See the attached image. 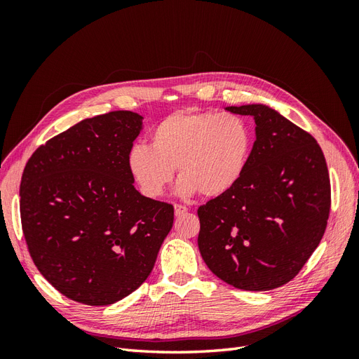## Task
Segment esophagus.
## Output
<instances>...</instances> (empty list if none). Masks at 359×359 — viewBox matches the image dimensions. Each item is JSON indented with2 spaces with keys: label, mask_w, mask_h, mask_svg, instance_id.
<instances>
[{
  "label": "esophagus",
  "mask_w": 359,
  "mask_h": 359,
  "mask_svg": "<svg viewBox=\"0 0 359 359\" xmlns=\"http://www.w3.org/2000/svg\"><path fill=\"white\" fill-rule=\"evenodd\" d=\"M187 206L186 205H181V203H175V215H182V214H186L187 212Z\"/></svg>",
  "instance_id": "esophagus-1"
}]
</instances>
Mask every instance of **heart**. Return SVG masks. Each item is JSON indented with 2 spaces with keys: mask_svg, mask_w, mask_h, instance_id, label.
I'll list each match as a JSON object with an SVG mask.
<instances>
[{
  "mask_svg": "<svg viewBox=\"0 0 359 359\" xmlns=\"http://www.w3.org/2000/svg\"><path fill=\"white\" fill-rule=\"evenodd\" d=\"M248 123L235 114L178 111L154 127L151 147L128 151V172L139 190L158 198L178 168V191L219 196L241 178L252 149Z\"/></svg>",
  "mask_w": 359,
  "mask_h": 359,
  "instance_id": "1",
  "label": "heart"
}]
</instances>
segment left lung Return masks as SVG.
I'll list each match as a JSON object with an SVG mask.
<instances>
[{"label":"left lung","instance_id":"obj_1","mask_svg":"<svg viewBox=\"0 0 359 359\" xmlns=\"http://www.w3.org/2000/svg\"><path fill=\"white\" fill-rule=\"evenodd\" d=\"M226 109L253 116L256 140L235 186L199 206L198 245L227 285L271 290L299 273L327 229V160L316 139L268 106Z\"/></svg>","mask_w":359,"mask_h":359}]
</instances>
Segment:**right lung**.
<instances>
[{"mask_svg": "<svg viewBox=\"0 0 359 359\" xmlns=\"http://www.w3.org/2000/svg\"><path fill=\"white\" fill-rule=\"evenodd\" d=\"M142 116L86 118L40 145L20 181V222L32 262L64 297L109 306L151 274L173 206L145 198L127 156Z\"/></svg>", "mask_w": 359, "mask_h": 359, "instance_id": "add662e5", "label": "right lung"}]
</instances>
